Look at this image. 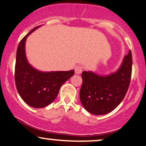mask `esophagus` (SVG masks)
Wrapping results in <instances>:
<instances>
[{
    "instance_id": "1",
    "label": "esophagus",
    "mask_w": 146,
    "mask_h": 146,
    "mask_svg": "<svg viewBox=\"0 0 146 146\" xmlns=\"http://www.w3.org/2000/svg\"><path fill=\"white\" fill-rule=\"evenodd\" d=\"M83 72V67L80 66H78L75 68V73L76 74H80L82 73Z\"/></svg>"
}]
</instances>
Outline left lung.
Wrapping results in <instances>:
<instances>
[{"label":"left lung","mask_w":146,"mask_h":146,"mask_svg":"<svg viewBox=\"0 0 146 146\" xmlns=\"http://www.w3.org/2000/svg\"><path fill=\"white\" fill-rule=\"evenodd\" d=\"M131 50L114 72L100 75L92 71L82 73L80 99L86 110L94 115H104L114 110L126 95L132 72Z\"/></svg>","instance_id":"left-lung-1"}]
</instances>
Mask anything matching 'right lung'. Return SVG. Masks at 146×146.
<instances>
[{
  "label": "right lung",
  "mask_w": 146,
  "mask_h": 146,
  "mask_svg": "<svg viewBox=\"0 0 146 146\" xmlns=\"http://www.w3.org/2000/svg\"><path fill=\"white\" fill-rule=\"evenodd\" d=\"M40 27L31 31L19 43L15 67V82L19 95L28 105L34 108L45 107L52 103L61 85L74 74L73 70L42 72L29 63L25 52L26 40Z\"/></svg>",
  "instance_id": "right-lung-1"
}]
</instances>
